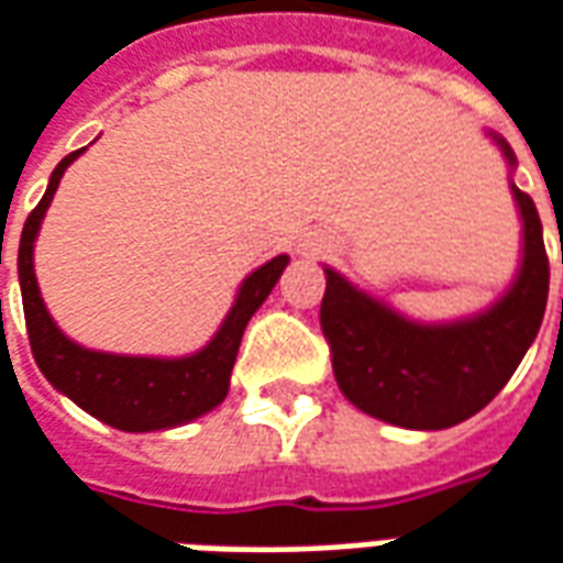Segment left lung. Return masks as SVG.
Here are the masks:
<instances>
[{
    "label": "left lung",
    "instance_id": "left-lung-1",
    "mask_svg": "<svg viewBox=\"0 0 563 563\" xmlns=\"http://www.w3.org/2000/svg\"><path fill=\"white\" fill-rule=\"evenodd\" d=\"M486 136L514 173L516 154L507 140L493 131ZM510 194L522 220L519 268L507 292L481 313L418 322L324 265L322 331L336 385L364 415L406 430H448L477 415L510 382L534 343L549 298V260L534 199L514 178Z\"/></svg>",
    "mask_w": 563,
    "mask_h": 563
}]
</instances>
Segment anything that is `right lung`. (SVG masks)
<instances>
[{"label":"right lung","instance_id":"add662e5","mask_svg":"<svg viewBox=\"0 0 563 563\" xmlns=\"http://www.w3.org/2000/svg\"><path fill=\"white\" fill-rule=\"evenodd\" d=\"M86 148L62 157L49 176L44 197L26 218V227L20 235L16 274H20V292H23L29 345H32L37 369L44 373L49 385L74 399L82 411H89L91 418L124 432L173 430V427L202 418L227 399L229 376L235 366L244 328L250 316L260 310L262 301L277 286L283 268L289 265V256L280 253L241 280L227 319L194 355H112V352H98V349L74 343L68 334H62V328L53 322L47 303L41 298L35 277V241L65 169Z\"/></svg>","mask_w":563,"mask_h":563}]
</instances>
